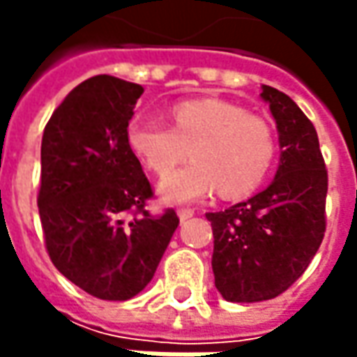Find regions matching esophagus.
<instances>
[{
  "label": "esophagus",
  "instance_id": "obj_1",
  "mask_svg": "<svg viewBox=\"0 0 357 357\" xmlns=\"http://www.w3.org/2000/svg\"><path fill=\"white\" fill-rule=\"evenodd\" d=\"M192 214H195V208H178V218H181V220L190 218Z\"/></svg>",
  "mask_w": 357,
  "mask_h": 357
}]
</instances>
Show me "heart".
I'll return each mask as SVG.
<instances>
[{
    "label": "heart",
    "mask_w": 357,
    "mask_h": 357,
    "mask_svg": "<svg viewBox=\"0 0 357 357\" xmlns=\"http://www.w3.org/2000/svg\"><path fill=\"white\" fill-rule=\"evenodd\" d=\"M172 129L151 119H135L127 144L157 176H167L188 156L195 162L171 175L160 195L171 202L214 192L236 199L264 181L276 157V137L266 119L222 99H188L171 109Z\"/></svg>",
    "instance_id": "b5f03b06"
}]
</instances>
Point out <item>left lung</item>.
<instances>
[{
    "label": "left lung",
    "instance_id": "left-lung-1",
    "mask_svg": "<svg viewBox=\"0 0 357 357\" xmlns=\"http://www.w3.org/2000/svg\"><path fill=\"white\" fill-rule=\"evenodd\" d=\"M280 135V167L272 185L222 213L213 225L214 286L228 302H262L286 292L326 232L328 169L318 132L282 91L262 87Z\"/></svg>",
    "mask_w": 357,
    "mask_h": 357
}]
</instances>
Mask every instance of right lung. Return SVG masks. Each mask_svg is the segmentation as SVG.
<instances>
[{
  "mask_svg": "<svg viewBox=\"0 0 357 357\" xmlns=\"http://www.w3.org/2000/svg\"><path fill=\"white\" fill-rule=\"evenodd\" d=\"M143 87L97 75L71 91L45 125L37 195L53 266L87 294L129 300L157 272L178 227L151 214L155 190L127 144Z\"/></svg>",
  "mask_w": 357,
  "mask_h": 357,
  "instance_id": "1",
  "label": "right lung"
}]
</instances>
